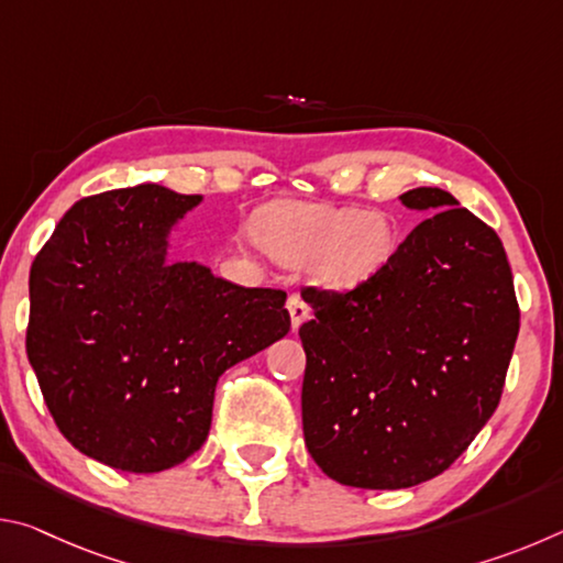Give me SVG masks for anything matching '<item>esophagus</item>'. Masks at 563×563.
<instances>
[{
  "mask_svg": "<svg viewBox=\"0 0 563 563\" xmlns=\"http://www.w3.org/2000/svg\"><path fill=\"white\" fill-rule=\"evenodd\" d=\"M288 310H290V320H292V330H298L305 320L310 316L308 302H305L298 292L288 295Z\"/></svg>",
  "mask_w": 563,
  "mask_h": 563,
  "instance_id": "obj_1",
  "label": "esophagus"
}]
</instances>
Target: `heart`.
Masks as SVG:
<instances>
[{"instance_id":"1","label":"heart","mask_w":563,"mask_h":563,"mask_svg":"<svg viewBox=\"0 0 563 563\" xmlns=\"http://www.w3.org/2000/svg\"><path fill=\"white\" fill-rule=\"evenodd\" d=\"M261 243L290 265L310 263L322 288L352 290L385 268L395 231L379 211L322 203H278L258 225Z\"/></svg>"}]
</instances>
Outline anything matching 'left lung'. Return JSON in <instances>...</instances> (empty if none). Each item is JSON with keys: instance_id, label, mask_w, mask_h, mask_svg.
Returning <instances> with one entry per match:
<instances>
[{"instance_id": "8db88e82", "label": "left lung", "mask_w": 563, "mask_h": 563, "mask_svg": "<svg viewBox=\"0 0 563 563\" xmlns=\"http://www.w3.org/2000/svg\"><path fill=\"white\" fill-rule=\"evenodd\" d=\"M437 211L375 278L302 288L305 446L330 479L405 489L442 474L499 405L519 305L499 235L442 188L399 196Z\"/></svg>"}]
</instances>
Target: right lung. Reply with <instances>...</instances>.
Returning a JSON list of instances; mask_svg holds the SVG:
<instances>
[{
  "mask_svg": "<svg viewBox=\"0 0 563 563\" xmlns=\"http://www.w3.org/2000/svg\"><path fill=\"white\" fill-rule=\"evenodd\" d=\"M201 201L156 184L81 198L32 263L26 355L44 402L113 470L164 472L201 450L218 377L290 330L283 290L168 263Z\"/></svg>",
  "mask_w": 563,
  "mask_h": 563,
  "instance_id": "1",
  "label": "right lung"
}]
</instances>
